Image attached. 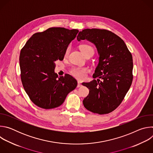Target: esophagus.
Masks as SVG:
<instances>
[{
	"label": "esophagus",
	"instance_id": "esophagus-1",
	"mask_svg": "<svg viewBox=\"0 0 153 153\" xmlns=\"http://www.w3.org/2000/svg\"><path fill=\"white\" fill-rule=\"evenodd\" d=\"M82 86V85L81 83H80V82H78V83H77V88H79V87H81Z\"/></svg>",
	"mask_w": 153,
	"mask_h": 153
}]
</instances>
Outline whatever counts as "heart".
I'll return each instance as SVG.
<instances>
[{
  "mask_svg": "<svg viewBox=\"0 0 153 153\" xmlns=\"http://www.w3.org/2000/svg\"><path fill=\"white\" fill-rule=\"evenodd\" d=\"M80 50L83 53L84 56H85L86 54H88L90 52H93L94 53L93 48L88 45H82L80 46ZM70 51V48H67L66 51H65V56H66ZM87 70L85 68H73V69L71 70L70 73L71 74L76 77L78 79H83L85 76H86V73Z\"/></svg>",
  "mask_w": 153,
  "mask_h": 153,
  "instance_id": "1",
  "label": "heart"
}]
</instances>
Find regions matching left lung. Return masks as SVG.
Instances as JSON below:
<instances>
[{"label":"left lung","mask_w":153,"mask_h":153,"mask_svg":"<svg viewBox=\"0 0 153 153\" xmlns=\"http://www.w3.org/2000/svg\"><path fill=\"white\" fill-rule=\"evenodd\" d=\"M86 39L96 46L99 62L94 79L82 85L90 90L83 100L87 110L99 114L111 113L121 103L133 81V57L124 41L106 30L85 29L77 40Z\"/></svg>","instance_id":"obj_1"}]
</instances>
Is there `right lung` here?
<instances>
[{"mask_svg":"<svg viewBox=\"0 0 153 153\" xmlns=\"http://www.w3.org/2000/svg\"><path fill=\"white\" fill-rule=\"evenodd\" d=\"M79 30L50 28L34 34L21 50V80L25 92L37 106L51 109L60 106L77 85L71 75L58 77L56 62L62 60Z\"/></svg>","mask_w":153,"mask_h":153,"instance_id":"right-lung-1","label":"right lung"}]
</instances>
